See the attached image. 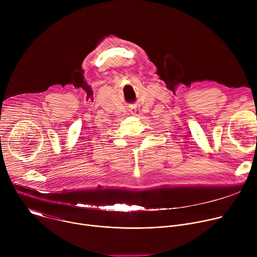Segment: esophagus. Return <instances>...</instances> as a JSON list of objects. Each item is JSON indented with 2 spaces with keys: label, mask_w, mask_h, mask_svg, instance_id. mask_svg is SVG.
Returning a JSON list of instances; mask_svg holds the SVG:
<instances>
[{
  "label": "esophagus",
  "mask_w": 257,
  "mask_h": 257,
  "mask_svg": "<svg viewBox=\"0 0 257 257\" xmlns=\"http://www.w3.org/2000/svg\"><path fill=\"white\" fill-rule=\"evenodd\" d=\"M131 114L134 115V116H136V117H138V116H140V109L137 108V107H132Z\"/></svg>",
  "instance_id": "1"
}]
</instances>
